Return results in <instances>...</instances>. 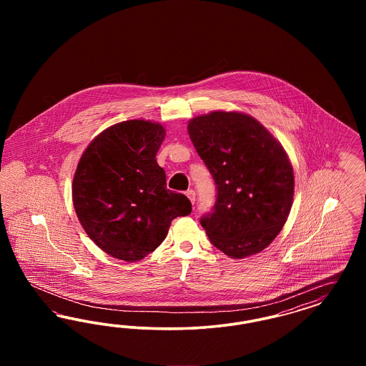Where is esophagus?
I'll use <instances>...</instances> for the list:
<instances>
[{
	"label": "esophagus",
	"mask_w": 366,
	"mask_h": 366,
	"mask_svg": "<svg viewBox=\"0 0 366 366\" xmlns=\"http://www.w3.org/2000/svg\"><path fill=\"white\" fill-rule=\"evenodd\" d=\"M187 196H188V199L191 200V203H194V199H196V193H194V191H188L187 193H185Z\"/></svg>",
	"instance_id": "1"
}]
</instances>
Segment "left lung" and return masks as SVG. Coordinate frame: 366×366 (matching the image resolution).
<instances>
[{"mask_svg":"<svg viewBox=\"0 0 366 366\" xmlns=\"http://www.w3.org/2000/svg\"><path fill=\"white\" fill-rule=\"evenodd\" d=\"M188 133L217 185L214 209L200 224L227 257L261 252L281 232L294 200V169L280 141L243 112L193 118Z\"/></svg>","mask_w":366,"mask_h":366,"instance_id":"8db88e82","label":"left lung"}]
</instances>
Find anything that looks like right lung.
Listing matches in <instances>:
<instances>
[{
	"label": "right lung",
	"mask_w": 366,
	"mask_h": 366,
	"mask_svg": "<svg viewBox=\"0 0 366 366\" xmlns=\"http://www.w3.org/2000/svg\"><path fill=\"white\" fill-rule=\"evenodd\" d=\"M160 123H117L87 145L72 181V203L87 236L108 255L136 262L166 239L172 221L191 214L189 199L166 188L157 154Z\"/></svg>",
	"instance_id": "right-lung-1"
}]
</instances>
